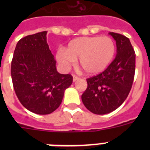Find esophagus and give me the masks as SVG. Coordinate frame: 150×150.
I'll return each mask as SVG.
<instances>
[{"instance_id": "1", "label": "esophagus", "mask_w": 150, "mask_h": 150, "mask_svg": "<svg viewBox=\"0 0 150 150\" xmlns=\"http://www.w3.org/2000/svg\"><path fill=\"white\" fill-rule=\"evenodd\" d=\"M79 78L78 77V76H75V75H74V76H73V81L74 82H76V80H78V79H79Z\"/></svg>"}]
</instances>
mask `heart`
<instances>
[{
    "label": "heart",
    "mask_w": 150,
    "mask_h": 150,
    "mask_svg": "<svg viewBox=\"0 0 150 150\" xmlns=\"http://www.w3.org/2000/svg\"><path fill=\"white\" fill-rule=\"evenodd\" d=\"M116 45L109 37H84L74 39L65 50L56 52V60L63 70L68 71L79 59V64L89 75L104 71L112 62Z\"/></svg>",
    "instance_id": "1"
}]
</instances>
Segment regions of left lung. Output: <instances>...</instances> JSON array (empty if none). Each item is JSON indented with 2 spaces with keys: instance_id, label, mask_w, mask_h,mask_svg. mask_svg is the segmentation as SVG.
<instances>
[{
  "instance_id": "obj_1",
  "label": "left lung",
  "mask_w": 150,
  "mask_h": 150,
  "mask_svg": "<svg viewBox=\"0 0 150 150\" xmlns=\"http://www.w3.org/2000/svg\"><path fill=\"white\" fill-rule=\"evenodd\" d=\"M116 43V55L104 72L87 79L82 101L90 112L104 115L112 112L127 98L135 72V52L129 39L110 32Z\"/></svg>"
}]
</instances>
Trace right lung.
Segmentation results:
<instances>
[{
    "label": "right lung",
    "mask_w": 150,
    "mask_h": 150,
    "mask_svg": "<svg viewBox=\"0 0 150 150\" xmlns=\"http://www.w3.org/2000/svg\"><path fill=\"white\" fill-rule=\"evenodd\" d=\"M46 34L43 31L22 38L11 63L13 88L18 100L26 109L40 115L55 111L73 83L71 74L57 71Z\"/></svg>",
    "instance_id": "obj_1"
}]
</instances>
